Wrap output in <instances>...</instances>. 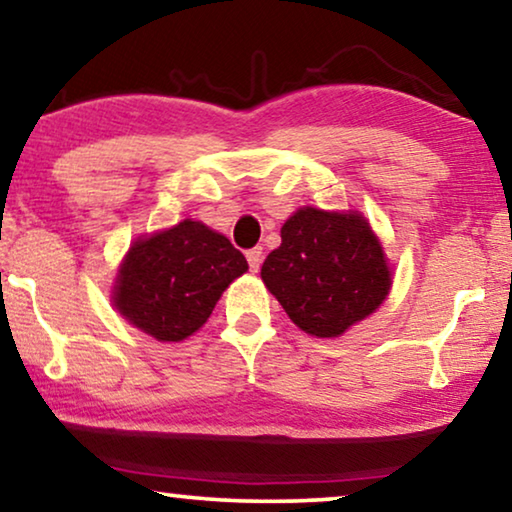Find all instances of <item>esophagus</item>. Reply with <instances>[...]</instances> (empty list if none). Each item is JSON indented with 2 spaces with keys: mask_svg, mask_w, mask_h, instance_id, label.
I'll return each mask as SVG.
<instances>
[{
  "mask_svg": "<svg viewBox=\"0 0 512 512\" xmlns=\"http://www.w3.org/2000/svg\"><path fill=\"white\" fill-rule=\"evenodd\" d=\"M246 257H248L250 271H255V273H257L259 264H262V259H264V255H262V248H250L248 253H246Z\"/></svg>",
  "mask_w": 512,
  "mask_h": 512,
  "instance_id": "obj_1",
  "label": "esophagus"
}]
</instances>
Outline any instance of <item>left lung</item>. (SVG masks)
Wrapping results in <instances>:
<instances>
[{
	"mask_svg": "<svg viewBox=\"0 0 512 512\" xmlns=\"http://www.w3.org/2000/svg\"><path fill=\"white\" fill-rule=\"evenodd\" d=\"M280 236L264 259L262 280L301 331L338 338L386 299L391 271L361 213L305 207Z\"/></svg>",
	"mask_w": 512,
	"mask_h": 512,
	"instance_id": "1",
	"label": "left lung"
}]
</instances>
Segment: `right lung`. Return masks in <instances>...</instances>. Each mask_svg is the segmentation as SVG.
<instances>
[{
    "instance_id": "obj_1",
    "label": "right lung",
    "mask_w": 512,
    "mask_h": 512,
    "mask_svg": "<svg viewBox=\"0 0 512 512\" xmlns=\"http://www.w3.org/2000/svg\"><path fill=\"white\" fill-rule=\"evenodd\" d=\"M248 271L230 239L197 220L135 241L121 264L114 305L160 342H179L207 322L227 285Z\"/></svg>"
}]
</instances>
